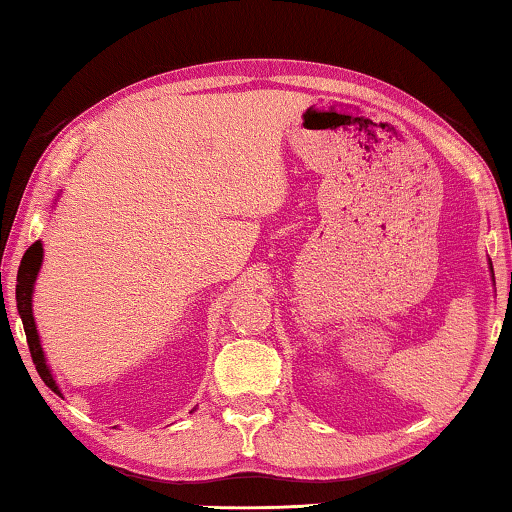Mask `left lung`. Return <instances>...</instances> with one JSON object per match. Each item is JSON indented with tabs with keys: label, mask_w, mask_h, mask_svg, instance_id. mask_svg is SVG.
Instances as JSON below:
<instances>
[{
	"label": "left lung",
	"mask_w": 512,
	"mask_h": 512,
	"mask_svg": "<svg viewBox=\"0 0 512 512\" xmlns=\"http://www.w3.org/2000/svg\"><path fill=\"white\" fill-rule=\"evenodd\" d=\"M489 270H492V263H489ZM494 272V270H492Z\"/></svg>",
	"instance_id": "8db88e82"
}]
</instances>
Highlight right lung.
Masks as SVG:
<instances>
[{
	"label": "right lung",
	"instance_id": "1",
	"mask_svg": "<svg viewBox=\"0 0 512 512\" xmlns=\"http://www.w3.org/2000/svg\"><path fill=\"white\" fill-rule=\"evenodd\" d=\"M41 261H44V247H41V242L37 240L30 249L25 251L23 261H20L18 279H16V305H18L20 319H23L27 347H30V354H32L34 366H37V373L41 380L48 384V387H51L53 391H58V384H55V380H53L51 368L46 366V356H44V349H41L37 324H34V314H32V293H34V282H37Z\"/></svg>",
	"mask_w": 512,
	"mask_h": 512
}]
</instances>
